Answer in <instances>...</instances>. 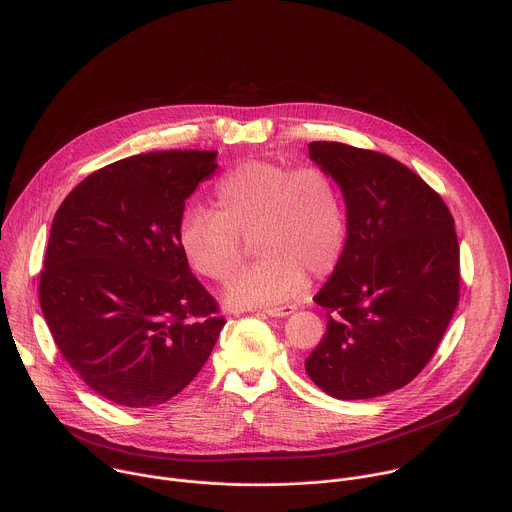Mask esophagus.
<instances>
[{
    "mask_svg": "<svg viewBox=\"0 0 512 512\" xmlns=\"http://www.w3.org/2000/svg\"><path fill=\"white\" fill-rule=\"evenodd\" d=\"M295 311L293 305H283V307H267L263 313H267L269 317H287Z\"/></svg>",
    "mask_w": 512,
    "mask_h": 512,
    "instance_id": "1",
    "label": "esophagus"
}]
</instances>
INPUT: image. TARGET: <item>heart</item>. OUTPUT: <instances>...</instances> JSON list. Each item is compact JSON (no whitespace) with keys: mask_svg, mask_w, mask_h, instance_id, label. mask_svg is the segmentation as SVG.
Here are the masks:
<instances>
[{"mask_svg":"<svg viewBox=\"0 0 512 512\" xmlns=\"http://www.w3.org/2000/svg\"><path fill=\"white\" fill-rule=\"evenodd\" d=\"M215 211L191 207L179 225L189 265L225 281L241 265L245 241L261 259L225 289L231 307L275 305L297 295L307 279L329 275L343 257L347 215L337 181L321 167L249 159L215 185Z\"/></svg>","mask_w":512,"mask_h":512,"instance_id":"heart-1","label":"heart"}]
</instances>
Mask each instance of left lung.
Returning a JSON list of instances; mask_svg holds the SVG:
<instances>
[{"instance_id": "left-lung-1", "label": "left lung", "mask_w": 512, "mask_h": 512, "mask_svg": "<svg viewBox=\"0 0 512 512\" xmlns=\"http://www.w3.org/2000/svg\"><path fill=\"white\" fill-rule=\"evenodd\" d=\"M309 157L341 187L347 243L313 301L327 309L307 375L343 401L411 383L435 355L459 305L455 219L415 171L371 149L309 143Z\"/></svg>"}]
</instances>
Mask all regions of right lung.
Wrapping results in <instances>:
<instances>
[{"label": "right lung", "mask_w": 512, "mask_h": 512, "mask_svg": "<svg viewBox=\"0 0 512 512\" xmlns=\"http://www.w3.org/2000/svg\"><path fill=\"white\" fill-rule=\"evenodd\" d=\"M215 169L217 151L133 155L85 177L53 217L41 313L71 369L115 405L181 393L225 325L179 245L185 199Z\"/></svg>", "instance_id": "right-lung-1"}]
</instances>
